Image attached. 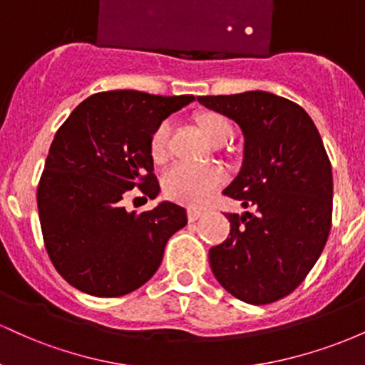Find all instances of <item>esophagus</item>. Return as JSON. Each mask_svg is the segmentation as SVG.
I'll use <instances>...</instances> for the list:
<instances>
[{
    "instance_id": "34e87169",
    "label": "esophagus",
    "mask_w": 365,
    "mask_h": 365,
    "mask_svg": "<svg viewBox=\"0 0 365 365\" xmlns=\"http://www.w3.org/2000/svg\"><path fill=\"white\" fill-rule=\"evenodd\" d=\"M202 215H204V209H199V207H188L187 211L188 221H197Z\"/></svg>"
}]
</instances>
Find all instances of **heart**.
I'll list each match as a JSON object with an SVG mask.
<instances>
[{"instance_id":"b5f03b06","label":"heart","mask_w":365,"mask_h":365,"mask_svg":"<svg viewBox=\"0 0 365 365\" xmlns=\"http://www.w3.org/2000/svg\"><path fill=\"white\" fill-rule=\"evenodd\" d=\"M199 127L211 142L232 135V125L221 115H204L199 118ZM170 121H163L150 137V156L156 163H165L170 154ZM223 183V171L212 165H190L178 163L171 166L163 178V190L170 199L188 206H200L216 187Z\"/></svg>"}]
</instances>
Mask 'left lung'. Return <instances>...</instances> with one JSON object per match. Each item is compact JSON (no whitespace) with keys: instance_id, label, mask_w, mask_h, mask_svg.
<instances>
[{"instance_id":"8db88e82","label":"left lung","mask_w":365,"mask_h":365,"mask_svg":"<svg viewBox=\"0 0 365 365\" xmlns=\"http://www.w3.org/2000/svg\"><path fill=\"white\" fill-rule=\"evenodd\" d=\"M240 125L244 165L223 194L254 209L232 215L230 237L211 247L216 279L238 300L273 304L304 282L324 249L333 215V173L311 116L264 91L199 96Z\"/></svg>"}]
</instances>
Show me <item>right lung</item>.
Listing matches in <instances>:
<instances>
[{"mask_svg": "<svg viewBox=\"0 0 365 365\" xmlns=\"http://www.w3.org/2000/svg\"><path fill=\"white\" fill-rule=\"evenodd\" d=\"M194 99L98 92L58 128L37 185V209L49 259L77 290L94 297L137 290L158 271L170 237L187 225L178 204L128 212L123 199L135 187L150 199L159 194L150 137Z\"/></svg>", "mask_w": 365, "mask_h": 365, "instance_id": "1", "label": "right lung"}]
</instances>
